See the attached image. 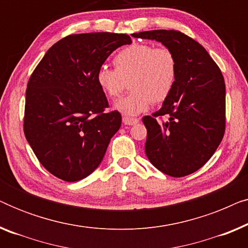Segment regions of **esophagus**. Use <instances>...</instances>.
<instances>
[{
    "instance_id": "1",
    "label": "esophagus",
    "mask_w": 248,
    "mask_h": 248,
    "mask_svg": "<svg viewBox=\"0 0 248 248\" xmlns=\"http://www.w3.org/2000/svg\"><path fill=\"white\" fill-rule=\"evenodd\" d=\"M123 123L125 125H135L139 123L138 118H131V117H123Z\"/></svg>"
}]
</instances>
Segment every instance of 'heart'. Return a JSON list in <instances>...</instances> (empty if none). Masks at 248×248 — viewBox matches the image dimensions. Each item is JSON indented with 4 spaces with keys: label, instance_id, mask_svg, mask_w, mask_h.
<instances>
[{
    "label": "heart",
    "instance_id": "1",
    "mask_svg": "<svg viewBox=\"0 0 248 248\" xmlns=\"http://www.w3.org/2000/svg\"><path fill=\"white\" fill-rule=\"evenodd\" d=\"M114 69L100 66L96 72L99 89L109 98H116L128 81L131 93L114 104V108L126 116H138L151 103L167 99L174 89L178 74L175 54L167 47L133 43L114 56Z\"/></svg>",
    "mask_w": 248,
    "mask_h": 248
}]
</instances>
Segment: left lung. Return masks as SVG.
Masks as SVG:
<instances>
[{
	"label": "left lung",
	"instance_id": "obj_1",
	"mask_svg": "<svg viewBox=\"0 0 248 248\" xmlns=\"http://www.w3.org/2000/svg\"><path fill=\"white\" fill-rule=\"evenodd\" d=\"M134 38L161 43L175 54L177 81L152 116H144L145 155L171 177H183L202 167L221 142L226 124V86L222 73L204 47L176 30L132 33ZM167 114L165 122L156 117Z\"/></svg>",
	"mask_w": 248,
	"mask_h": 248
}]
</instances>
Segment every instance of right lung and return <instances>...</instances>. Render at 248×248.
<instances>
[{"label":"right lung","mask_w":248,"mask_h":248,"mask_svg":"<svg viewBox=\"0 0 248 248\" xmlns=\"http://www.w3.org/2000/svg\"><path fill=\"white\" fill-rule=\"evenodd\" d=\"M125 33L70 35L47 50L28 81L23 131L40 164L56 177L78 182L100 165L120 130L117 110L96 72L115 49L130 45Z\"/></svg>","instance_id":"add662e5"}]
</instances>
